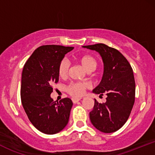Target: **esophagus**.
Wrapping results in <instances>:
<instances>
[{
	"label": "esophagus",
	"mask_w": 155,
	"mask_h": 155,
	"mask_svg": "<svg viewBox=\"0 0 155 155\" xmlns=\"http://www.w3.org/2000/svg\"><path fill=\"white\" fill-rule=\"evenodd\" d=\"M71 100H72L74 104H76V103L79 102V101L81 100V98H77V97H73Z\"/></svg>",
	"instance_id": "1"
}]
</instances>
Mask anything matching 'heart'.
<instances>
[{
  "label": "heart",
  "instance_id": "heart-1",
  "mask_svg": "<svg viewBox=\"0 0 155 155\" xmlns=\"http://www.w3.org/2000/svg\"><path fill=\"white\" fill-rule=\"evenodd\" d=\"M78 60L82 67L87 71H94L97 66V62L91 55H82L78 58ZM69 63L65 59L60 61L58 66V74L60 77H65L68 71ZM90 88V84L87 82H73L68 85L66 91L74 97H80L84 94L85 90Z\"/></svg>",
  "mask_w": 155,
  "mask_h": 155
}]
</instances>
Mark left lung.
<instances>
[{
    "mask_svg": "<svg viewBox=\"0 0 155 155\" xmlns=\"http://www.w3.org/2000/svg\"><path fill=\"white\" fill-rule=\"evenodd\" d=\"M82 47L97 51L102 58L104 75L92 92L107 95L104 104L95 99L93 109L90 112V121L101 132L114 133L127 122L134 104L136 83L133 69L122 53L106 44Z\"/></svg>",
    "mask_w": 155,
    "mask_h": 155,
    "instance_id": "obj_1",
    "label": "left lung"
}]
</instances>
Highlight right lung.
<instances>
[{
	"mask_svg": "<svg viewBox=\"0 0 155 155\" xmlns=\"http://www.w3.org/2000/svg\"><path fill=\"white\" fill-rule=\"evenodd\" d=\"M71 47L44 45L37 48L27 60L21 79V101L33 125L45 134L60 132L67 125L73 102L53 101L51 85L59 81L58 66Z\"/></svg>",
	"mask_w": 155,
	"mask_h": 155,
	"instance_id": "obj_1",
	"label": "right lung"
}]
</instances>
